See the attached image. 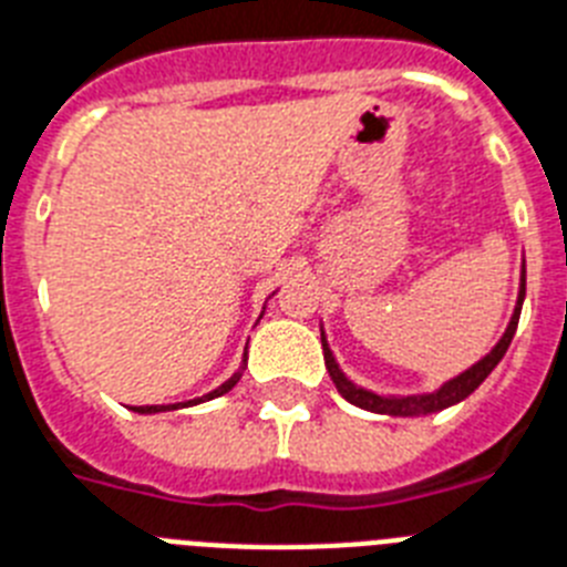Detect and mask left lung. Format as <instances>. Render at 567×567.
<instances>
[{
    "mask_svg": "<svg viewBox=\"0 0 567 567\" xmlns=\"http://www.w3.org/2000/svg\"><path fill=\"white\" fill-rule=\"evenodd\" d=\"M522 302H525V261H522V282H518L516 308H513V317H511V322H507V328H504L502 340H498L496 346H493V349H489L487 354L482 357V360H478V363L470 365L467 372L455 374L453 380L441 383L435 392L380 394V392H372V389L357 386L354 380L346 378V372L340 369L334 351H331V346H328V340H326V331H322V326H320V340H322V357H326V369H328V374H331V380H334L337 392H340L349 403H354V406L365 409V412H378V415H394V417L432 415V412L450 409V406H455V403L464 401V398H470V394L482 386L484 380H487V374L493 372L498 363H502V357L507 354V346H511L513 334H516L518 313H522Z\"/></svg>",
    "mask_w": 567,
    "mask_h": 567,
    "instance_id": "obj_1",
    "label": "left lung"
}]
</instances>
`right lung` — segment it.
I'll return each instance as SVG.
<instances>
[{"instance_id": "add662e5", "label": "right lung", "mask_w": 567, "mask_h": 567, "mask_svg": "<svg viewBox=\"0 0 567 567\" xmlns=\"http://www.w3.org/2000/svg\"><path fill=\"white\" fill-rule=\"evenodd\" d=\"M270 297H274V293H270ZM261 313H265V311H261ZM259 320H261V317H259ZM245 365H247V351H245V360H241V365H239V372H233L230 378L221 383V386L213 389V392H207L204 398H195V401H184V403H164V406H135V412H141V415H155V412H173V409L195 406V403H204V401H213V398H221V394H227L233 386H236V383H239L241 372H245Z\"/></svg>"}]
</instances>
